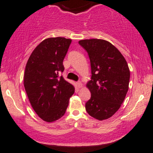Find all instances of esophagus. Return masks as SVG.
Listing matches in <instances>:
<instances>
[{"label":"esophagus","instance_id":"1","mask_svg":"<svg viewBox=\"0 0 153 153\" xmlns=\"http://www.w3.org/2000/svg\"><path fill=\"white\" fill-rule=\"evenodd\" d=\"M76 85H77V86L78 87V88H82V82H80V81H78V82H76Z\"/></svg>","mask_w":153,"mask_h":153}]
</instances>
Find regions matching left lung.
I'll use <instances>...</instances> for the list:
<instances>
[{
    "mask_svg": "<svg viewBox=\"0 0 153 153\" xmlns=\"http://www.w3.org/2000/svg\"><path fill=\"white\" fill-rule=\"evenodd\" d=\"M79 44L88 52L92 72L86 85L91 92L86 111L100 121L107 119L119 110L128 92V65L121 52L106 40L83 39Z\"/></svg>",
    "mask_w": 153,
    "mask_h": 153,
    "instance_id": "left-lung-1",
    "label": "left lung"
}]
</instances>
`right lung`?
<instances>
[{
  "instance_id": "right-lung-1",
  "label": "right lung",
  "mask_w": 153,
  "mask_h": 153,
  "mask_svg": "<svg viewBox=\"0 0 153 153\" xmlns=\"http://www.w3.org/2000/svg\"><path fill=\"white\" fill-rule=\"evenodd\" d=\"M71 42L60 36L46 39L34 49L25 67L24 86L28 99L36 114L46 122L65 114L75 92L73 85L59 77Z\"/></svg>"
}]
</instances>
